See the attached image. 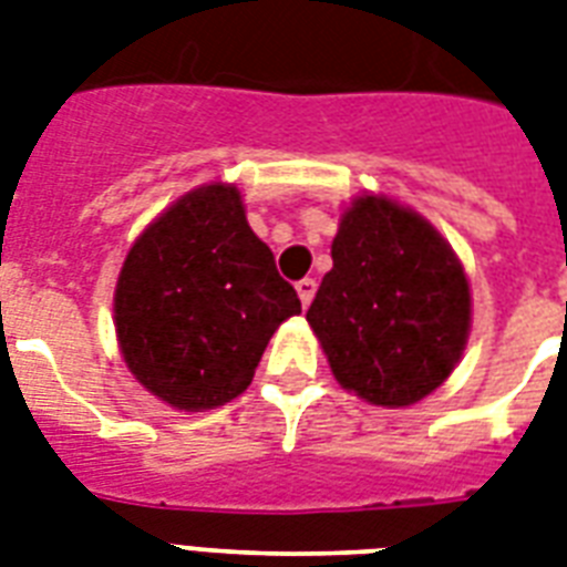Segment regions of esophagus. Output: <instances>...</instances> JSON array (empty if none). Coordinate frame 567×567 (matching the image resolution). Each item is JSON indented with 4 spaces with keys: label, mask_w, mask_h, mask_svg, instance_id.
<instances>
[{
    "label": "esophagus",
    "mask_w": 567,
    "mask_h": 567,
    "mask_svg": "<svg viewBox=\"0 0 567 567\" xmlns=\"http://www.w3.org/2000/svg\"><path fill=\"white\" fill-rule=\"evenodd\" d=\"M315 288H318V282H315V279H309V276H306V279H300V282H297V293H300V302H302V306H309V302H312Z\"/></svg>",
    "instance_id": "1"
}]
</instances>
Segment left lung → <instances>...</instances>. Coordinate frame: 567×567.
Segmentation results:
<instances>
[{
  "label": "left lung",
  "instance_id": "8db88e82",
  "mask_svg": "<svg viewBox=\"0 0 567 567\" xmlns=\"http://www.w3.org/2000/svg\"><path fill=\"white\" fill-rule=\"evenodd\" d=\"M306 321L341 386L378 408H410L464 353L470 282L425 216L386 196H357Z\"/></svg>",
  "mask_w": 567,
  "mask_h": 567
}]
</instances>
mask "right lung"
I'll use <instances>...</instances> for the list:
<instances>
[{
    "label": "right lung",
    "instance_id": "add662e5",
    "mask_svg": "<svg viewBox=\"0 0 567 567\" xmlns=\"http://www.w3.org/2000/svg\"><path fill=\"white\" fill-rule=\"evenodd\" d=\"M300 297L246 223L235 184L181 196L130 246L115 285L121 357L175 410L237 399Z\"/></svg>",
    "mask_w": 567,
    "mask_h": 567
}]
</instances>
